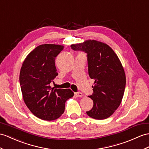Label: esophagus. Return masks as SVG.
Masks as SVG:
<instances>
[{"label":"esophagus","mask_w":149,"mask_h":149,"mask_svg":"<svg viewBox=\"0 0 149 149\" xmlns=\"http://www.w3.org/2000/svg\"><path fill=\"white\" fill-rule=\"evenodd\" d=\"M75 95H76V96L78 97H81L83 96V93L81 92H76Z\"/></svg>","instance_id":"34e87169"}]
</instances>
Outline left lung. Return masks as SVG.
I'll return each instance as SVG.
<instances>
[{"label":"left lung","instance_id":"left-lung-1","mask_svg":"<svg viewBox=\"0 0 149 149\" xmlns=\"http://www.w3.org/2000/svg\"><path fill=\"white\" fill-rule=\"evenodd\" d=\"M74 50L87 54L88 74L93 79V93L88 96L93 106L87 115L95 119H106L120 105L126 86L125 70L114 50L106 43L88 40L71 45Z\"/></svg>","mask_w":149,"mask_h":149}]
</instances>
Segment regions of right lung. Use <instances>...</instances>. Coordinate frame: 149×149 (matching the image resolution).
<instances>
[{"instance_id": "right-lung-1", "label": "right lung", "mask_w": 149, "mask_h": 149, "mask_svg": "<svg viewBox=\"0 0 149 149\" xmlns=\"http://www.w3.org/2000/svg\"><path fill=\"white\" fill-rule=\"evenodd\" d=\"M63 45L43 44L26 56L21 68L19 83L25 104L36 117L52 121L64 112L65 102L74 95L70 89L51 88L50 83L58 73L56 56Z\"/></svg>"}]
</instances>
